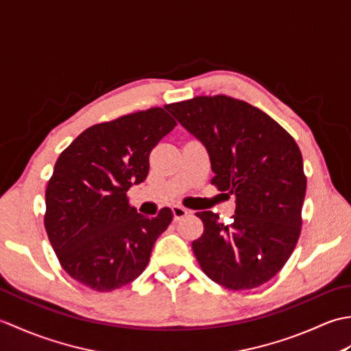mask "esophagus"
<instances>
[{
    "label": "esophagus",
    "instance_id": "obj_1",
    "mask_svg": "<svg viewBox=\"0 0 351 351\" xmlns=\"http://www.w3.org/2000/svg\"><path fill=\"white\" fill-rule=\"evenodd\" d=\"M171 211H173L175 220H181V219L187 217V215H189V210H185V208H182V206H180V205L171 206Z\"/></svg>",
    "mask_w": 351,
    "mask_h": 351
}]
</instances>
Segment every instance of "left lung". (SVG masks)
<instances>
[{
	"label": "left lung",
	"instance_id": "left-lung-1",
	"mask_svg": "<svg viewBox=\"0 0 351 351\" xmlns=\"http://www.w3.org/2000/svg\"><path fill=\"white\" fill-rule=\"evenodd\" d=\"M166 108L206 147L211 184L235 196L230 225L211 211L196 214L204 234L191 247L200 268L228 289L263 285L282 270L300 237L306 176L299 146L264 111L226 95Z\"/></svg>",
	"mask_w": 351,
	"mask_h": 351
}]
</instances>
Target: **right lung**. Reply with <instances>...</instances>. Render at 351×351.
Segmentation results:
<instances>
[{
  "mask_svg": "<svg viewBox=\"0 0 351 351\" xmlns=\"http://www.w3.org/2000/svg\"><path fill=\"white\" fill-rule=\"evenodd\" d=\"M176 126L154 107L83 131L58 156L48 181L45 229L63 270L107 293L137 279L173 219L170 208L147 219L126 191L146 180L149 155Z\"/></svg>",
  "mask_w": 351,
  "mask_h": 351,
  "instance_id": "add662e5",
  "label": "right lung"
}]
</instances>
